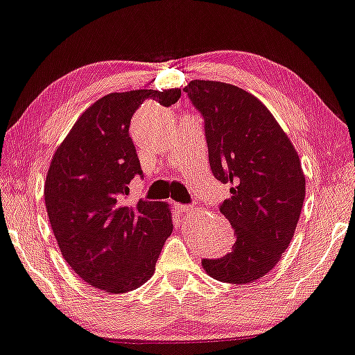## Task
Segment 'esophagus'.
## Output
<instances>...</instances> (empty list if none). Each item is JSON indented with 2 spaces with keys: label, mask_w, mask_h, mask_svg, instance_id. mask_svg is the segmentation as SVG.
Wrapping results in <instances>:
<instances>
[{
  "label": "esophagus",
  "mask_w": 355,
  "mask_h": 355,
  "mask_svg": "<svg viewBox=\"0 0 355 355\" xmlns=\"http://www.w3.org/2000/svg\"><path fill=\"white\" fill-rule=\"evenodd\" d=\"M176 209L180 213V215H189V213L195 211V207L193 205H182V204H176Z\"/></svg>",
  "instance_id": "esophagus-1"
}]
</instances>
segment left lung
I'll use <instances>...</instances> for the list:
<instances>
[{
	"label": "left lung",
	"instance_id": "obj_1",
	"mask_svg": "<svg viewBox=\"0 0 355 355\" xmlns=\"http://www.w3.org/2000/svg\"><path fill=\"white\" fill-rule=\"evenodd\" d=\"M184 91L204 117L213 175L232 184L220 213L236 243L225 257L204 259L202 267L219 282L255 283L278 264L297 229L306 196L298 153L250 92L211 80H193Z\"/></svg>",
	"mask_w": 355,
	"mask_h": 355
}]
</instances>
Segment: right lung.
Returning a JSON list of instances; mask_svg holds the SVG:
<instances>
[{
    "mask_svg": "<svg viewBox=\"0 0 355 355\" xmlns=\"http://www.w3.org/2000/svg\"><path fill=\"white\" fill-rule=\"evenodd\" d=\"M179 88L111 92L73 123L53 153L44 204L63 258L85 283L110 293L137 289L151 278L173 232L168 204L128 205V184L142 175L130 122L146 98L171 106Z\"/></svg>",
    "mask_w": 355,
    "mask_h": 355,
    "instance_id": "obj_1",
    "label": "right lung"
}]
</instances>
